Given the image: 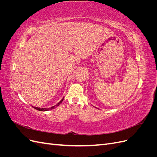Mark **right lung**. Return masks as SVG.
Returning a JSON list of instances; mask_svg holds the SVG:
<instances>
[{
  "label": "right lung",
  "mask_w": 157,
  "mask_h": 157,
  "mask_svg": "<svg viewBox=\"0 0 157 157\" xmlns=\"http://www.w3.org/2000/svg\"><path fill=\"white\" fill-rule=\"evenodd\" d=\"M63 98H63L62 99H61V100H60V101H59L58 103H57L56 105H54V106H52V107H50V108H40V107H34V106H32V107H33V108H34V109H36V110L40 111H49V110H51V109H54V108H56V107H58V106L59 105V104L63 101Z\"/></svg>",
  "instance_id": "add662e5"
}]
</instances>
